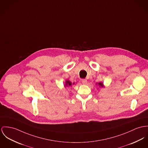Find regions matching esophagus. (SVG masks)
Instances as JSON below:
<instances>
[{
    "label": "esophagus",
    "mask_w": 148,
    "mask_h": 148,
    "mask_svg": "<svg viewBox=\"0 0 148 148\" xmlns=\"http://www.w3.org/2000/svg\"><path fill=\"white\" fill-rule=\"evenodd\" d=\"M82 82L83 84H86L87 83V80L86 79H83L82 80Z\"/></svg>",
    "instance_id": "obj_1"
}]
</instances>
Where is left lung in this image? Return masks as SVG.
Returning a JSON list of instances; mask_svg holds the SVG:
<instances>
[{
    "mask_svg": "<svg viewBox=\"0 0 148 148\" xmlns=\"http://www.w3.org/2000/svg\"><path fill=\"white\" fill-rule=\"evenodd\" d=\"M99 85L100 86V87H103V84H102V83L100 82V83H99Z\"/></svg>",
    "mask_w": 148,
    "mask_h": 148,
    "instance_id": "8db88e82",
    "label": "left lung"
}]
</instances>
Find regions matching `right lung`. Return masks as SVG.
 I'll return each mask as SVG.
<instances>
[{"mask_svg": "<svg viewBox=\"0 0 148 148\" xmlns=\"http://www.w3.org/2000/svg\"><path fill=\"white\" fill-rule=\"evenodd\" d=\"M71 82H70L69 80H67V81H66V85H65V86H67V87H68V86H71Z\"/></svg>", "mask_w": 148, "mask_h": 148, "instance_id": "add662e5", "label": "right lung"}]
</instances>
